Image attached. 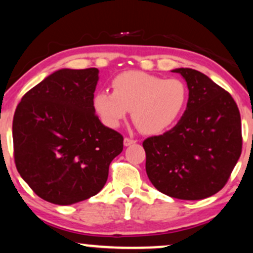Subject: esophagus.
<instances>
[{"instance_id": "1", "label": "esophagus", "mask_w": 253, "mask_h": 253, "mask_svg": "<svg viewBox=\"0 0 253 253\" xmlns=\"http://www.w3.org/2000/svg\"><path fill=\"white\" fill-rule=\"evenodd\" d=\"M135 142H136V140H134V139H130V138H125L124 139V145L125 146H130V145L135 144Z\"/></svg>"}]
</instances>
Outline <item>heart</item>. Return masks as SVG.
<instances>
[{
    "mask_svg": "<svg viewBox=\"0 0 253 253\" xmlns=\"http://www.w3.org/2000/svg\"><path fill=\"white\" fill-rule=\"evenodd\" d=\"M113 93L99 92L94 108L107 126L118 127L132 111V119L145 134H159L180 117L187 101L186 86L179 79H164L129 71L112 80Z\"/></svg>",
    "mask_w": 253,
    "mask_h": 253,
    "instance_id": "b5f03b06",
    "label": "heart"
}]
</instances>
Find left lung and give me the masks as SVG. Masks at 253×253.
I'll use <instances>...</instances> for the list:
<instances>
[{
	"mask_svg": "<svg viewBox=\"0 0 253 253\" xmlns=\"http://www.w3.org/2000/svg\"><path fill=\"white\" fill-rule=\"evenodd\" d=\"M172 72L187 82V107L172 129L142 142L146 172L166 196L205 199L225 186L242 153L239 109L231 94L203 73Z\"/></svg>",
	"mask_w": 253,
	"mask_h": 253,
	"instance_id": "1",
	"label": "left lung"
}]
</instances>
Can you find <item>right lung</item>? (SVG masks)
Here are the masks:
<instances>
[{
    "instance_id": "right-lung-1",
    "label": "right lung",
    "mask_w": 253,
    "mask_h": 253,
    "mask_svg": "<svg viewBox=\"0 0 253 253\" xmlns=\"http://www.w3.org/2000/svg\"><path fill=\"white\" fill-rule=\"evenodd\" d=\"M99 69H60L28 90L13 120L17 171L40 198L71 205L95 196L124 138L94 108Z\"/></svg>"
}]
</instances>
